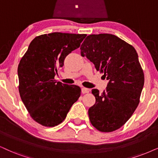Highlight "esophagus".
I'll list each match as a JSON object with an SVG mask.
<instances>
[{
    "instance_id": "34e87169",
    "label": "esophagus",
    "mask_w": 158,
    "mask_h": 158,
    "mask_svg": "<svg viewBox=\"0 0 158 158\" xmlns=\"http://www.w3.org/2000/svg\"><path fill=\"white\" fill-rule=\"evenodd\" d=\"M89 92V89L86 88V87H81V93H82L83 94H85V93H88Z\"/></svg>"
}]
</instances>
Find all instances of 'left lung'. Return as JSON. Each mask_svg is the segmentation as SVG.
Returning <instances> with one entry per match:
<instances>
[{"mask_svg":"<svg viewBox=\"0 0 158 158\" xmlns=\"http://www.w3.org/2000/svg\"><path fill=\"white\" fill-rule=\"evenodd\" d=\"M81 55L109 80L102 93L93 89L95 103L88 110L92 125L101 132H112L132 116L139 103L144 75L133 46L109 33L87 36Z\"/></svg>","mask_w":158,"mask_h":158,"instance_id":"obj_1","label":"left lung"}]
</instances>
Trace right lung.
<instances>
[{
    "mask_svg": "<svg viewBox=\"0 0 158 158\" xmlns=\"http://www.w3.org/2000/svg\"><path fill=\"white\" fill-rule=\"evenodd\" d=\"M86 34L52 33L35 37L18 65L19 92L31 117L54 127L66 117L81 95L80 87L55 80L65 57L80 47Z\"/></svg>",
    "mask_w": 158,
    "mask_h": 158,
    "instance_id": "1",
    "label": "right lung"
}]
</instances>
